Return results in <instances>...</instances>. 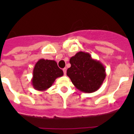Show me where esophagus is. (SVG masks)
Wrapping results in <instances>:
<instances>
[{
    "label": "esophagus",
    "mask_w": 134,
    "mask_h": 134,
    "mask_svg": "<svg viewBox=\"0 0 134 134\" xmlns=\"http://www.w3.org/2000/svg\"><path fill=\"white\" fill-rule=\"evenodd\" d=\"M63 72H64V75H66V74H67V69L66 68L63 69Z\"/></svg>",
    "instance_id": "obj_1"
}]
</instances>
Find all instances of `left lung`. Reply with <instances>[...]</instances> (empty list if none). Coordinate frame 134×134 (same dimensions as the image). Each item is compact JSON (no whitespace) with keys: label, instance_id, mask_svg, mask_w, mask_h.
Masks as SVG:
<instances>
[{"label":"left lung","instance_id":"left-lung-1","mask_svg":"<svg viewBox=\"0 0 134 134\" xmlns=\"http://www.w3.org/2000/svg\"><path fill=\"white\" fill-rule=\"evenodd\" d=\"M71 67L67 75L80 91L92 93L101 87L106 78V69L100 61L94 60L89 53L79 51L69 60Z\"/></svg>","mask_w":134,"mask_h":134}]
</instances>
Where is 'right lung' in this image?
Masks as SVG:
<instances>
[{
    "label": "right lung",
    "instance_id": "add662e5",
    "mask_svg": "<svg viewBox=\"0 0 134 134\" xmlns=\"http://www.w3.org/2000/svg\"><path fill=\"white\" fill-rule=\"evenodd\" d=\"M63 76V71L57 63L51 60H39L35 65L31 83L38 91H45L51 87L57 78Z\"/></svg>",
    "mask_w": 134,
    "mask_h": 134
}]
</instances>
